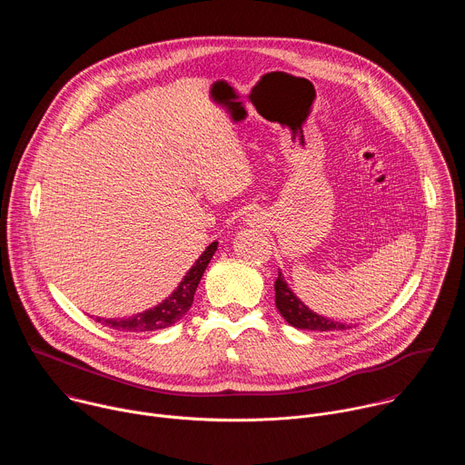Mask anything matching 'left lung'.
I'll list each match as a JSON object with an SVG mask.
<instances>
[{"instance_id": "obj_1", "label": "left lung", "mask_w": 465, "mask_h": 465, "mask_svg": "<svg viewBox=\"0 0 465 465\" xmlns=\"http://www.w3.org/2000/svg\"><path fill=\"white\" fill-rule=\"evenodd\" d=\"M276 289V307L282 312V316L298 329H309V331H342L350 329V325L333 322L325 316H320L312 312L296 294L289 289L287 282L283 280L282 272H278V280L274 283Z\"/></svg>"}]
</instances>
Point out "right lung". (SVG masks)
Masks as SVG:
<instances>
[{
	"label": "right lung",
	"mask_w": 465,
	"mask_h": 465,
	"mask_svg": "<svg viewBox=\"0 0 465 465\" xmlns=\"http://www.w3.org/2000/svg\"><path fill=\"white\" fill-rule=\"evenodd\" d=\"M217 244L219 242L215 241L203 252V255L194 261V264L183 276L180 285L173 291V294L162 303H158L156 307L138 312L130 318H99L97 316L95 322L108 325L110 329L128 331V333H145V331H156V329H165L173 325L189 311L194 298V291L203 280V274L217 250Z\"/></svg>",
	"instance_id": "obj_1"
}]
</instances>
